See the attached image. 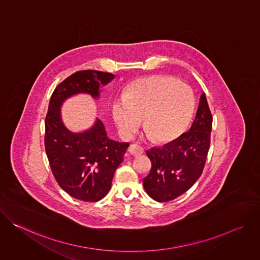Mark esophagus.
Returning <instances> with one entry per match:
<instances>
[{"label": "esophagus", "instance_id": "esophagus-1", "mask_svg": "<svg viewBox=\"0 0 260 260\" xmlns=\"http://www.w3.org/2000/svg\"><path fill=\"white\" fill-rule=\"evenodd\" d=\"M128 152H129V154H132V155H134V156H137V155L142 154V153L144 152V150H143V148H142L140 145H138V144H132V145L128 147Z\"/></svg>", "mask_w": 260, "mask_h": 260}]
</instances>
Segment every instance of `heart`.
I'll list each match as a JSON object with an SVG mask.
<instances>
[{
	"label": "heart",
	"mask_w": 260,
	"mask_h": 260,
	"mask_svg": "<svg viewBox=\"0 0 260 260\" xmlns=\"http://www.w3.org/2000/svg\"><path fill=\"white\" fill-rule=\"evenodd\" d=\"M196 96L191 87L167 77L152 76L133 85L117 98L112 114L122 135L134 136L144 126L156 142H168L183 134L191 122Z\"/></svg>",
	"instance_id": "b5f03b06"
}]
</instances>
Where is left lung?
Segmentation results:
<instances>
[{"label":"left lung","mask_w":260,"mask_h":260,"mask_svg":"<svg viewBox=\"0 0 260 260\" xmlns=\"http://www.w3.org/2000/svg\"><path fill=\"white\" fill-rule=\"evenodd\" d=\"M212 121L206 94L202 93L189 132L146 151L151 160L150 173L143 180L148 196L159 203L169 202L186 192L198 181L210 148Z\"/></svg>","instance_id":"left-lung-1"}]
</instances>
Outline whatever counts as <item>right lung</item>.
Masks as SVG:
<instances>
[{"label": "right lung", "instance_id": "right-lung-1", "mask_svg": "<svg viewBox=\"0 0 260 260\" xmlns=\"http://www.w3.org/2000/svg\"><path fill=\"white\" fill-rule=\"evenodd\" d=\"M115 78L113 74L93 70L74 73L54 89L45 118V150L52 174L71 197L83 202H98L106 197L117 167L129 146L107 136L104 123L95 118L83 132H71L63 124V102L79 93L98 100L101 86Z\"/></svg>", "mask_w": 260, "mask_h": 260}]
</instances>
